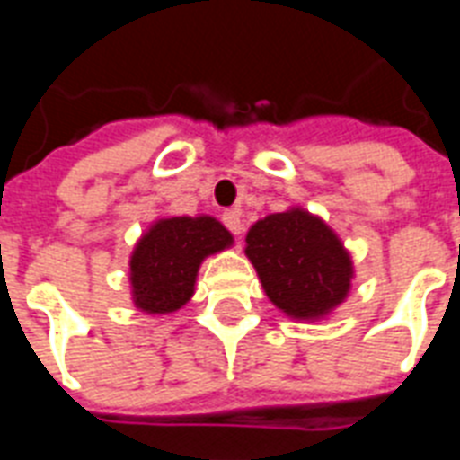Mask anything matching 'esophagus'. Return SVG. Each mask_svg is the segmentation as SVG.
<instances>
[{
    "label": "esophagus",
    "mask_w": 460,
    "mask_h": 460,
    "mask_svg": "<svg viewBox=\"0 0 460 460\" xmlns=\"http://www.w3.org/2000/svg\"><path fill=\"white\" fill-rule=\"evenodd\" d=\"M222 222L234 236L241 238V234H243V219H241V212H238V209H226L222 215Z\"/></svg>",
    "instance_id": "obj_1"
}]
</instances>
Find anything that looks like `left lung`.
Instances as JSON below:
<instances>
[{
	"mask_svg": "<svg viewBox=\"0 0 460 460\" xmlns=\"http://www.w3.org/2000/svg\"><path fill=\"white\" fill-rule=\"evenodd\" d=\"M245 255L267 298L294 320H320L349 296L350 255L320 217L301 208L252 224Z\"/></svg>",
	"mask_w": 460,
	"mask_h": 460,
	"instance_id": "obj_1",
	"label": "left lung"
}]
</instances>
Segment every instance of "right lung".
Listing matches in <instances>:
<instances>
[{"instance_id": "right-lung-1", "label": "right lung", "mask_w": 460, "mask_h": 460, "mask_svg": "<svg viewBox=\"0 0 460 460\" xmlns=\"http://www.w3.org/2000/svg\"><path fill=\"white\" fill-rule=\"evenodd\" d=\"M231 234L215 217L159 219L131 255L133 303L143 313H173L193 296L198 267L231 245Z\"/></svg>"}]
</instances>
